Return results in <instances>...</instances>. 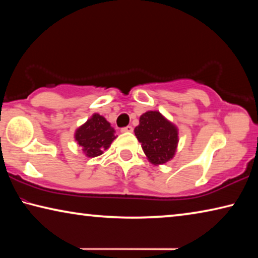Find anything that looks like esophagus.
Segmentation results:
<instances>
[{"instance_id": "34e87169", "label": "esophagus", "mask_w": 258, "mask_h": 258, "mask_svg": "<svg viewBox=\"0 0 258 258\" xmlns=\"http://www.w3.org/2000/svg\"><path fill=\"white\" fill-rule=\"evenodd\" d=\"M120 132H123V133H130V132H133V127L131 125H128V126H125V127H123L120 130Z\"/></svg>"}]
</instances>
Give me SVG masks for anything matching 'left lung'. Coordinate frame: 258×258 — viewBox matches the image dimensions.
Instances as JSON below:
<instances>
[{
  "label": "left lung",
  "instance_id": "obj_1",
  "mask_svg": "<svg viewBox=\"0 0 258 258\" xmlns=\"http://www.w3.org/2000/svg\"><path fill=\"white\" fill-rule=\"evenodd\" d=\"M134 132L152 164H165L176 151L177 128L158 111H148L140 117Z\"/></svg>",
  "mask_w": 258,
  "mask_h": 258
}]
</instances>
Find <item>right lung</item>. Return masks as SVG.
<instances>
[{
    "mask_svg": "<svg viewBox=\"0 0 258 258\" xmlns=\"http://www.w3.org/2000/svg\"><path fill=\"white\" fill-rule=\"evenodd\" d=\"M113 133L115 131L110 123L99 113H94L84 125L77 128L75 140L87 157H97L102 155L116 139Z\"/></svg>",
    "mask_w": 258,
    "mask_h": 258,
    "instance_id": "right-lung-1",
    "label": "right lung"
}]
</instances>
